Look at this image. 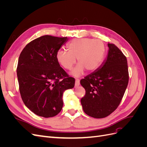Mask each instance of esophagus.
<instances>
[{"mask_svg":"<svg viewBox=\"0 0 147 147\" xmlns=\"http://www.w3.org/2000/svg\"><path fill=\"white\" fill-rule=\"evenodd\" d=\"M80 83V80L79 79L77 78L76 80H75V86H79Z\"/></svg>","mask_w":147,"mask_h":147,"instance_id":"34e87169","label":"esophagus"}]
</instances>
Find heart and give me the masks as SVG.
<instances>
[{
	"mask_svg": "<svg viewBox=\"0 0 147 147\" xmlns=\"http://www.w3.org/2000/svg\"><path fill=\"white\" fill-rule=\"evenodd\" d=\"M68 51L60 50L56 53L58 63L66 70H71L76 63H79L73 70L75 77L81 75L84 69L93 72L99 67L104 60L105 47L100 40L88 38L75 39L67 45Z\"/></svg>",
	"mask_w": 147,
	"mask_h": 147,
	"instance_id": "obj_1",
	"label": "heart"
}]
</instances>
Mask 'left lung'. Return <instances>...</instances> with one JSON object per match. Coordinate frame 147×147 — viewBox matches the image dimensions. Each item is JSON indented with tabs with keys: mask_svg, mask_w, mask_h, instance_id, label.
I'll return each instance as SVG.
<instances>
[{
	"mask_svg": "<svg viewBox=\"0 0 147 147\" xmlns=\"http://www.w3.org/2000/svg\"><path fill=\"white\" fill-rule=\"evenodd\" d=\"M107 58L99 68L80 80L86 94L83 111L95 118L108 117L117 109L129 82L126 57L113 43H108Z\"/></svg>",
	"mask_w": 147,
	"mask_h": 147,
	"instance_id": "8db88e82",
	"label": "left lung"
}]
</instances>
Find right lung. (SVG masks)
Listing matches in <instances>:
<instances>
[{
    "label": "right lung",
    "instance_id": "right-lung-1",
    "mask_svg": "<svg viewBox=\"0 0 147 147\" xmlns=\"http://www.w3.org/2000/svg\"><path fill=\"white\" fill-rule=\"evenodd\" d=\"M67 40L43 35L29 42L20 55L16 71L20 94L25 105L38 116L58 114L63 92L74 87L75 78L56 59L57 52Z\"/></svg>",
    "mask_w": 147,
    "mask_h": 147
}]
</instances>
